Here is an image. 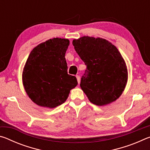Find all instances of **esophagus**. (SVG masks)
<instances>
[{
	"mask_svg": "<svg viewBox=\"0 0 150 150\" xmlns=\"http://www.w3.org/2000/svg\"><path fill=\"white\" fill-rule=\"evenodd\" d=\"M76 78H77V82H78V83H79H79H80V81H81L79 75H76Z\"/></svg>",
	"mask_w": 150,
	"mask_h": 150,
	"instance_id": "1",
	"label": "esophagus"
}]
</instances>
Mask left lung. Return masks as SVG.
Listing matches in <instances>:
<instances>
[{
    "label": "left lung",
    "mask_w": 150,
    "mask_h": 150,
    "mask_svg": "<svg viewBox=\"0 0 150 150\" xmlns=\"http://www.w3.org/2000/svg\"><path fill=\"white\" fill-rule=\"evenodd\" d=\"M73 45L87 65L80 86L90 102L104 106L120 97L126 87L128 70L115 45L89 36L73 40Z\"/></svg>",
    "instance_id": "obj_1"
}]
</instances>
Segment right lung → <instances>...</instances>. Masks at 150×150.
Masks as SVG:
<instances>
[{"label":"right lung","instance_id":"add662e5","mask_svg":"<svg viewBox=\"0 0 150 150\" xmlns=\"http://www.w3.org/2000/svg\"><path fill=\"white\" fill-rule=\"evenodd\" d=\"M69 40L50 39L32 50L24 67L22 82L27 95L38 106L53 108L67 100L78 83L67 74L65 55Z\"/></svg>","mask_w":150,"mask_h":150}]
</instances>
